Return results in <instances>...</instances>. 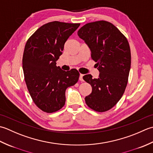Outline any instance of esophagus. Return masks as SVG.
<instances>
[{
    "mask_svg": "<svg viewBox=\"0 0 153 153\" xmlns=\"http://www.w3.org/2000/svg\"><path fill=\"white\" fill-rule=\"evenodd\" d=\"M83 76H84V74H80L79 80H80V81H84V80H83Z\"/></svg>",
    "mask_w": 153,
    "mask_h": 153,
    "instance_id": "obj_1",
    "label": "esophagus"
}]
</instances>
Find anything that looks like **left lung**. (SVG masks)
<instances>
[{
	"label": "left lung",
	"instance_id": "1",
	"mask_svg": "<svg viewBox=\"0 0 153 153\" xmlns=\"http://www.w3.org/2000/svg\"><path fill=\"white\" fill-rule=\"evenodd\" d=\"M96 62L98 79L86 74L83 79L92 90L85 97L89 108L98 112L109 110L121 99L126 90L131 68V51L128 41L117 27L101 20L85 24L78 31Z\"/></svg>",
	"mask_w": 153,
	"mask_h": 153
}]
</instances>
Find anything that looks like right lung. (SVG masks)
I'll list each match as a JSON object with an SVG mask.
<instances>
[{
  "instance_id": "add662e5",
  "label": "right lung",
  "mask_w": 153,
  "mask_h": 153,
  "mask_svg": "<svg viewBox=\"0 0 153 153\" xmlns=\"http://www.w3.org/2000/svg\"><path fill=\"white\" fill-rule=\"evenodd\" d=\"M79 26L49 22L37 29L25 45L22 67L27 88L33 102L47 113L63 107L65 90L79 80L76 69L63 71L56 61L63 53L65 42Z\"/></svg>"
}]
</instances>
